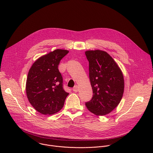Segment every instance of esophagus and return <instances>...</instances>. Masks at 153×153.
<instances>
[{
    "mask_svg": "<svg viewBox=\"0 0 153 153\" xmlns=\"http://www.w3.org/2000/svg\"><path fill=\"white\" fill-rule=\"evenodd\" d=\"M73 90L75 93L77 92V91H79V86H78L77 85L74 86V88H73Z\"/></svg>",
    "mask_w": 153,
    "mask_h": 153,
    "instance_id": "1",
    "label": "esophagus"
}]
</instances>
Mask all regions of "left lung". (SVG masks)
Masks as SVG:
<instances>
[{"instance_id":"1","label":"left lung","mask_w":153,"mask_h":153,"mask_svg":"<svg viewBox=\"0 0 153 153\" xmlns=\"http://www.w3.org/2000/svg\"><path fill=\"white\" fill-rule=\"evenodd\" d=\"M89 77L93 96L85 103L88 110L97 116L110 113L119 104L124 91V79L117 63L106 52L88 50Z\"/></svg>"}]
</instances>
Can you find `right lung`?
<instances>
[{
    "label": "right lung",
    "mask_w": 153,
    "mask_h": 153,
    "mask_svg": "<svg viewBox=\"0 0 153 153\" xmlns=\"http://www.w3.org/2000/svg\"><path fill=\"white\" fill-rule=\"evenodd\" d=\"M68 53L61 49L51 51L37 59L29 70L27 96L33 107L42 114L59 112L69 94L63 88V79L58 69L60 60Z\"/></svg>",
    "instance_id": "obj_1"
}]
</instances>
